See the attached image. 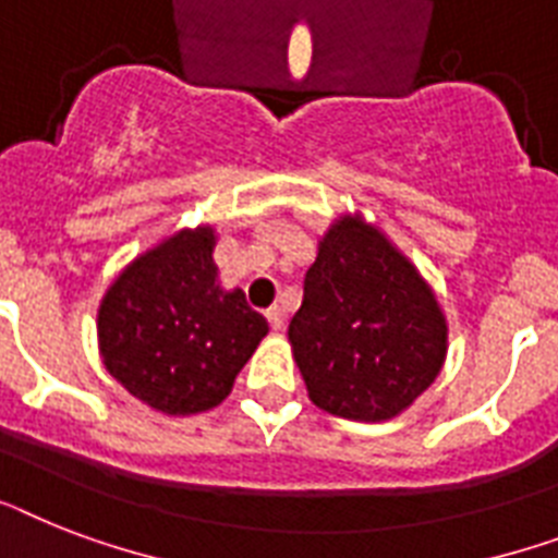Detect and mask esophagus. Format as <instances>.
Listing matches in <instances>:
<instances>
[{
  "instance_id": "34e87169",
  "label": "esophagus",
  "mask_w": 558,
  "mask_h": 558,
  "mask_svg": "<svg viewBox=\"0 0 558 558\" xmlns=\"http://www.w3.org/2000/svg\"><path fill=\"white\" fill-rule=\"evenodd\" d=\"M266 318H269V326L275 332H280V329L287 326V312L280 310V306H271V310L266 312Z\"/></svg>"
}]
</instances>
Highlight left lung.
<instances>
[{"mask_svg": "<svg viewBox=\"0 0 558 558\" xmlns=\"http://www.w3.org/2000/svg\"><path fill=\"white\" fill-rule=\"evenodd\" d=\"M289 343L312 404L338 418L389 421L441 373L447 318L378 226L341 215L318 240Z\"/></svg>", "mask_w": 558, "mask_h": 558, "instance_id": "1", "label": "left lung"}]
</instances>
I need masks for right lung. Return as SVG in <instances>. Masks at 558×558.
Wrapping results in <instances>:
<instances>
[{
    "mask_svg": "<svg viewBox=\"0 0 558 558\" xmlns=\"http://www.w3.org/2000/svg\"><path fill=\"white\" fill-rule=\"evenodd\" d=\"M211 226L180 229L137 255L97 312L102 364L131 396L166 415H197L232 392L269 335L243 289H223Z\"/></svg>",
    "mask_w": 558,
    "mask_h": 558,
    "instance_id": "right-lung-1",
    "label": "right lung"
}]
</instances>
